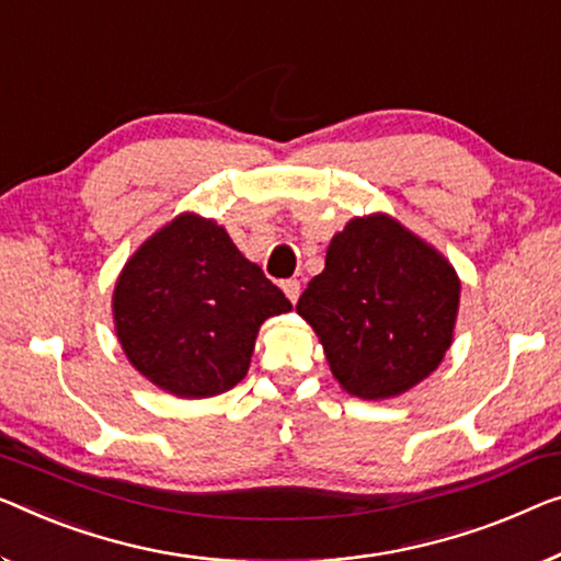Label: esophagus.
<instances>
[{
  "mask_svg": "<svg viewBox=\"0 0 561 561\" xmlns=\"http://www.w3.org/2000/svg\"><path fill=\"white\" fill-rule=\"evenodd\" d=\"M282 289H284V295H287V299L291 305H297V299H299V282L297 279H287V282H282Z\"/></svg>",
  "mask_w": 561,
  "mask_h": 561,
  "instance_id": "esophagus-1",
  "label": "esophagus"
}]
</instances>
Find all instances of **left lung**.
<instances>
[{"mask_svg":"<svg viewBox=\"0 0 561 561\" xmlns=\"http://www.w3.org/2000/svg\"><path fill=\"white\" fill-rule=\"evenodd\" d=\"M454 266L390 216L353 219L330 241L324 272L297 312L320 337L330 370L365 400L411 390L450 347L458 312Z\"/></svg>","mask_w":561,"mask_h":561,"instance_id":"obj_1","label":"left lung"}]
</instances>
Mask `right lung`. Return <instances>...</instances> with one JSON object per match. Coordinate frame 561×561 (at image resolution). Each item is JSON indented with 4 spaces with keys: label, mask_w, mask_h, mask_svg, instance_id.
<instances>
[{
    "label": "right lung",
    "mask_w": 561,
    "mask_h": 561,
    "mask_svg": "<svg viewBox=\"0 0 561 561\" xmlns=\"http://www.w3.org/2000/svg\"><path fill=\"white\" fill-rule=\"evenodd\" d=\"M284 291L214 221L183 214L153 233L115 284V332L138 373L179 398H211L244 378Z\"/></svg>",
    "instance_id": "obj_1"
}]
</instances>
